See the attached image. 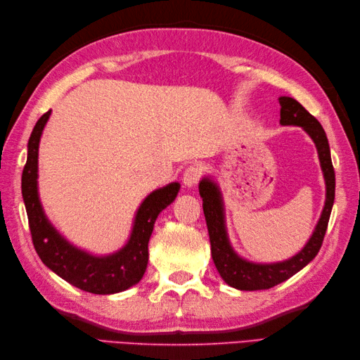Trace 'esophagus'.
I'll return each mask as SVG.
<instances>
[{
    "label": "esophagus",
    "mask_w": 360,
    "mask_h": 360,
    "mask_svg": "<svg viewBox=\"0 0 360 360\" xmlns=\"http://www.w3.org/2000/svg\"><path fill=\"white\" fill-rule=\"evenodd\" d=\"M201 178H202V167L198 164H193V165L187 167V170L184 172V176H182V181H184V184L187 187H193L201 181Z\"/></svg>",
    "instance_id": "esophagus-1"
}]
</instances>
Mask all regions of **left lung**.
Returning <instances> with one entry per match:
<instances>
[{
    "label": "left lung",
    "mask_w": 360,
    "mask_h": 360,
    "mask_svg": "<svg viewBox=\"0 0 360 360\" xmlns=\"http://www.w3.org/2000/svg\"><path fill=\"white\" fill-rule=\"evenodd\" d=\"M278 102L281 106L280 124L302 127L316 143L320 165H322V172L325 176L326 201L314 233H312L309 241L307 243V246L298 252L295 257L281 263L257 264L240 258L233 252L231 243H229L224 226L223 202H221V195L217 184H213L209 179H202L200 182V195L202 198V210L210 236L213 263H215L219 275L227 285L240 290H259L274 288L278 283L292 277L294 274L303 269L311 259H314L320 248H322L328 229V221H330L334 204L335 173L331 162L330 143H328L325 129L320 125V122L304 110L295 98L280 97Z\"/></svg>",
    "instance_id": "left-lung-1"
}]
</instances>
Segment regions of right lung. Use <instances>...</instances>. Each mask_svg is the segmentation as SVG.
Here are the masks:
<instances>
[{
    "instance_id": "obj_1",
    "label": "right lung",
    "mask_w": 360,
    "mask_h": 360,
    "mask_svg": "<svg viewBox=\"0 0 360 360\" xmlns=\"http://www.w3.org/2000/svg\"><path fill=\"white\" fill-rule=\"evenodd\" d=\"M51 116L44 112L35 124L27 143V160L22 168L21 193L25 200L32 243L41 262L72 286L91 294H114L131 288L143 277L148 263V241L158 215L174 201L178 182L150 193L136 213L131 236L124 249L108 257H93L71 246L44 217L38 200V143Z\"/></svg>"
}]
</instances>
